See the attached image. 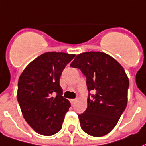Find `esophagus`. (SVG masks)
Returning <instances> with one entry per match:
<instances>
[{
	"mask_svg": "<svg viewBox=\"0 0 146 146\" xmlns=\"http://www.w3.org/2000/svg\"><path fill=\"white\" fill-rule=\"evenodd\" d=\"M75 102H76V99H70V102H71V104H73Z\"/></svg>",
	"mask_w": 146,
	"mask_h": 146,
	"instance_id": "1",
	"label": "esophagus"
}]
</instances>
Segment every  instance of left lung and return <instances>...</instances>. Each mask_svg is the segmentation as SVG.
I'll list each match as a JSON object with an SVG mask.
<instances>
[{
    "mask_svg": "<svg viewBox=\"0 0 146 146\" xmlns=\"http://www.w3.org/2000/svg\"><path fill=\"white\" fill-rule=\"evenodd\" d=\"M70 66L80 70L86 76L88 92V107L78 115L80 127L94 137L113 130L127 103L129 80L121 65L109 54L88 51L77 54Z\"/></svg>",
    "mask_w": 146,
    "mask_h": 146,
    "instance_id": "8db88e82",
    "label": "left lung"
}]
</instances>
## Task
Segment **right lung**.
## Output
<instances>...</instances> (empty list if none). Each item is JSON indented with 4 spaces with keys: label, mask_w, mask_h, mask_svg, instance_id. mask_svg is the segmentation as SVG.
I'll return each instance as SVG.
<instances>
[{
    "label": "right lung",
    "mask_w": 146,
    "mask_h": 146,
    "mask_svg": "<svg viewBox=\"0 0 146 146\" xmlns=\"http://www.w3.org/2000/svg\"><path fill=\"white\" fill-rule=\"evenodd\" d=\"M75 54L47 52L32 61L18 83L17 98L27 123L38 134L51 136L62 127L70 107L62 96L59 80Z\"/></svg>",
    "instance_id": "add662e5"
}]
</instances>
